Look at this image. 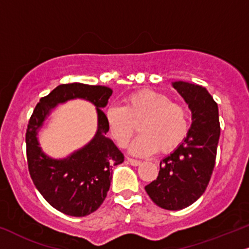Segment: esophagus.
Masks as SVG:
<instances>
[{"instance_id": "esophagus-1", "label": "esophagus", "mask_w": 249, "mask_h": 249, "mask_svg": "<svg viewBox=\"0 0 249 249\" xmlns=\"http://www.w3.org/2000/svg\"><path fill=\"white\" fill-rule=\"evenodd\" d=\"M127 160L129 161L130 165H133V166H139V165H141V161L140 160H136V159L127 158Z\"/></svg>"}]
</instances>
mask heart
I'll list each match as a JSON object with an SVG mask.
<instances>
[{"label": "heart", "instance_id": "obj_1", "mask_svg": "<svg viewBox=\"0 0 249 249\" xmlns=\"http://www.w3.org/2000/svg\"><path fill=\"white\" fill-rule=\"evenodd\" d=\"M105 116L109 135L119 146L129 142L140 124L142 134L129 146L136 156L151 155L159 148L161 152L173 151L185 141L189 129L185 107L153 90L135 92L127 97L124 106H109Z\"/></svg>", "mask_w": 249, "mask_h": 249}]
</instances>
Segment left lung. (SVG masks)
I'll return each mask as SVG.
<instances>
[{
	"label": "left lung",
	"mask_w": 249,
	"mask_h": 249,
	"mask_svg": "<svg viewBox=\"0 0 249 249\" xmlns=\"http://www.w3.org/2000/svg\"><path fill=\"white\" fill-rule=\"evenodd\" d=\"M172 87L188 105L192 124L185 141L160 161L157 179L145 190L158 207L181 210L197 201L209 183L220 127L218 106L207 89L182 81Z\"/></svg>",
	"instance_id": "1"
}]
</instances>
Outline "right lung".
I'll use <instances>...</instances> for the list:
<instances>
[{
  "instance_id": "1",
  "label": "right lung",
  "mask_w": 249,
  "mask_h": 249,
  "mask_svg": "<svg viewBox=\"0 0 249 249\" xmlns=\"http://www.w3.org/2000/svg\"><path fill=\"white\" fill-rule=\"evenodd\" d=\"M112 89L83 83L61 84L36 104L26 130V155L30 176L39 193L56 210L73 217L94 213L106 198L112 180V168L124 162L122 152L112 140L105 113ZM84 99L96 106L98 127L96 135L83 148L66 159L55 160L42 151L37 133L60 103Z\"/></svg>"
}]
</instances>
